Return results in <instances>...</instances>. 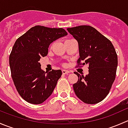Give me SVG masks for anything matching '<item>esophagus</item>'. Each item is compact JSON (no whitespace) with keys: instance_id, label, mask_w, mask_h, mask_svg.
Listing matches in <instances>:
<instances>
[{"instance_id":"obj_1","label":"esophagus","mask_w":128,"mask_h":128,"mask_svg":"<svg viewBox=\"0 0 128 128\" xmlns=\"http://www.w3.org/2000/svg\"><path fill=\"white\" fill-rule=\"evenodd\" d=\"M62 74H68L70 73V71L68 70H62Z\"/></svg>"}]
</instances>
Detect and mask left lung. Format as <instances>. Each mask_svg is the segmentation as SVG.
Listing matches in <instances>:
<instances>
[{
	"mask_svg": "<svg viewBox=\"0 0 128 128\" xmlns=\"http://www.w3.org/2000/svg\"><path fill=\"white\" fill-rule=\"evenodd\" d=\"M78 42V65H88L86 76L77 72L78 81L73 85L77 97L87 104L102 101L109 93L115 79L118 57L113 44L95 28L81 25L67 28ZM81 60L83 64H80Z\"/></svg>",
	"mask_w": 128,
	"mask_h": 128,
	"instance_id": "8db88e82",
	"label": "left lung"
}]
</instances>
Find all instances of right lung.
<instances>
[{"instance_id":"add662e5","label":"right lung","mask_w":128,"mask_h":128,"mask_svg":"<svg viewBox=\"0 0 128 128\" xmlns=\"http://www.w3.org/2000/svg\"><path fill=\"white\" fill-rule=\"evenodd\" d=\"M63 28L35 26L15 41L9 57V64L14 85L27 102L41 104L52 94L61 77V70L45 72L40 62L47 56L50 44L65 36Z\"/></svg>"}]
</instances>
